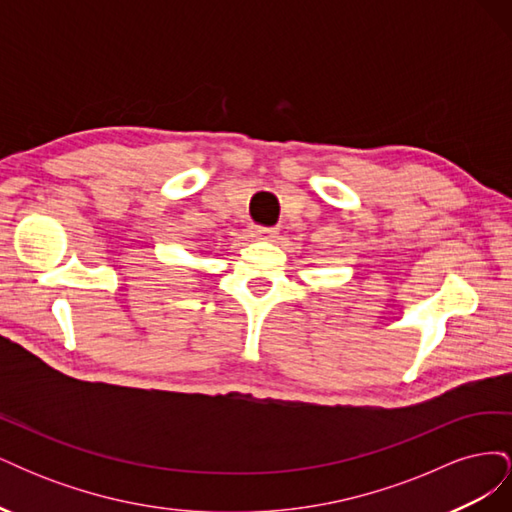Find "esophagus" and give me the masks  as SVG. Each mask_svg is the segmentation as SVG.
<instances>
[{
	"mask_svg": "<svg viewBox=\"0 0 512 512\" xmlns=\"http://www.w3.org/2000/svg\"><path fill=\"white\" fill-rule=\"evenodd\" d=\"M277 235V228L273 226H260V224H254L252 226V237L254 239H262V241H269Z\"/></svg>",
	"mask_w": 512,
	"mask_h": 512,
	"instance_id": "esophagus-1",
	"label": "esophagus"
}]
</instances>
